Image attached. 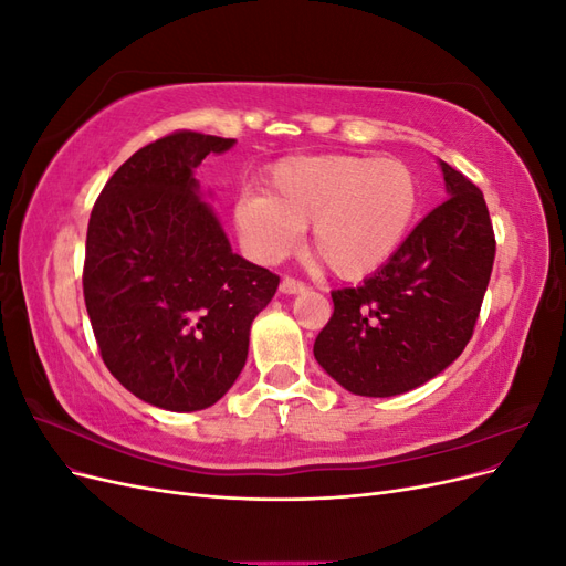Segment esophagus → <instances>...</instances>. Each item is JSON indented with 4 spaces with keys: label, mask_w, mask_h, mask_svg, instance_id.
Segmentation results:
<instances>
[{
    "label": "esophagus",
    "mask_w": 566,
    "mask_h": 566,
    "mask_svg": "<svg viewBox=\"0 0 566 566\" xmlns=\"http://www.w3.org/2000/svg\"><path fill=\"white\" fill-rule=\"evenodd\" d=\"M279 290H281L283 295H297V293H304L306 285H304L302 281H297V279H290V276H285V279L281 281Z\"/></svg>",
    "instance_id": "obj_1"
}]
</instances>
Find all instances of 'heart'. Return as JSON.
Masks as SVG:
<instances>
[{"mask_svg": "<svg viewBox=\"0 0 566 566\" xmlns=\"http://www.w3.org/2000/svg\"><path fill=\"white\" fill-rule=\"evenodd\" d=\"M420 200V179L403 160L323 153L273 165L266 193L238 196L233 221L245 250L264 264L281 262L312 227V252L331 273L361 281L401 250Z\"/></svg>", "mask_w": 566, "mask_h": 566, "instance_id": "b5f03b06", "label": "heart"}]
</instances>
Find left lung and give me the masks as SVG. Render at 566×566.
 <instances>
[{
    "label": "left lung",
    "mask_w": 566,
    "mask_h": 566,
    "mask_svg": "<svg viewBox=\"0 0 566 566\" xmlns=\"http://www.w3.org/2000/svg\"><path fill=\"white\" fill-rule=\"evenodd\" d=\"M449 200L358 287L333 290L335 312L314 342L321 368L358 397H397L465 349L491 279L495 238L484 193L439 163Z\"/></svg>",
    "instance_id": "left-lung-1"
}]
</instances>
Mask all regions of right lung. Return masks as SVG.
<instances>
[{
    "mask_svg": "<svg viewBox=\"0 0 566 566\" xmlns=\"http://www.w3.org/2000/svg\"><path fill=\"white\" fill-rule=\"evenodd\" d=\"M233 144L163 136L119 165L90 217L82 287L101 358L134 397L177 413L231 389L250 325L279 287L276 273L231 250L193 177Z\"/></svg>",
    "mask_w": 566,
    "mask_h": 566,
    "instance_id": "add662e5",
    "label": "right lung"
}]
</instances>
